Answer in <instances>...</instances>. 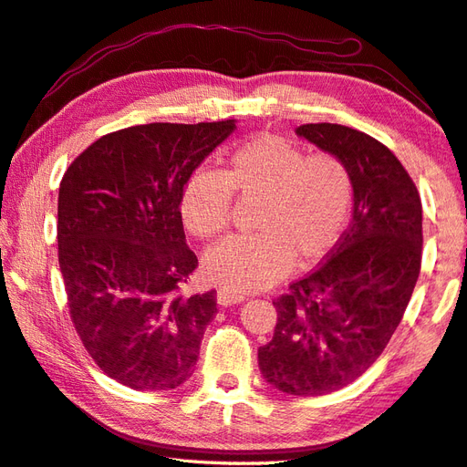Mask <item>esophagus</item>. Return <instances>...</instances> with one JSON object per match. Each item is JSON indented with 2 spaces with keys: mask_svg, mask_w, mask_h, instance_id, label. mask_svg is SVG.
<instances>
[{
  "mask_svg": "<svg viewBox=\"0 0 467 467\" xmlns=\"http://www.w3.org/2000/svg\"><path fill=\"white\" fill-rule=\"evenodd\" d=\"M243 300H244V296L233 294L228 290H218V294H216V302L220 304V306H233V304H241Z\"/></svg>",
  "mask_w": 467,
  "mask_h": 467,
  "instance_id": "1",
  "label": "esophagus"
}]
</instances>
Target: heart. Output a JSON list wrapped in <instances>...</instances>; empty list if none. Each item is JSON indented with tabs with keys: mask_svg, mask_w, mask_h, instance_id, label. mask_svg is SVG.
<instances>
[{
	"mask_svg": "<svg viewBox=\"0 0 467 467\" xmlns=\"http://www.w3.org/2000/svg\"><path fill=\"white\" fill-rule=\"evenodd\" d=\"M233 193L257 200L253 228L206 251L202 274L228 292H257L292 267L325 257L347 226L353 202L351 173L333 155H308L279 134L261 132L236 145L224 173L198 167L180 192L185 231L212 239L231 220Z\"/></svg>",
	"mask_w": 467,
	"mask_h": 467,
	"instance_id": "obj_1",
	"label": "heart"
}]
</instances>
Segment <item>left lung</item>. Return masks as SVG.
<instances>
[{"mask_svg":"<svg viewBox=\"0 0 467 467\" xmlns=\"http://www.w3.org/2000/svg\"><path fill=\"white\" fill-rule=\"evenodd\" d=\"M296 134L349 169L353 218L327 261L274 302L259 369L279 392L322 396L366 374L400 325L420 274L422 204L400 161L369 134L328 122Z\"/></svg>","mask_w":467,"mask_h":467,"instance_id":"8db88e82","label":"left lung"}]
</instances>
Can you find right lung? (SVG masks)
Returning <instances> with one entry per match:
<instances>
[{
	"label": "right lung",
	"mask_w": 467,
	"mask_h": 467,
	"mask_svg": "<svg viewBox=\"0 0 467 467\" xmlns=\"http://www.w3.org/2000/svg\"><path fill=\"white\" fill-rule=\"evenodd\" d=\"M234 120L130 126L98 139L58 188V265L75 330L98 368L134 389L193 374L216 292L182 296L198 267L177 210L188 175Z\"/></svg>",
	"instance_id": "right-lung-1"
}]
</instances>
